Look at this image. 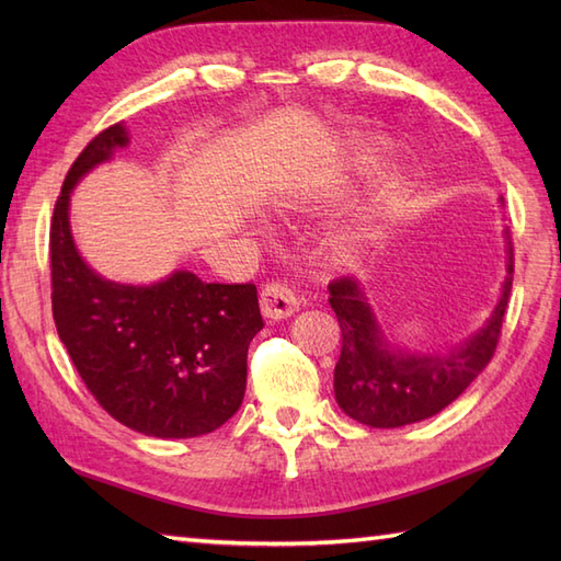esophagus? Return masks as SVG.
<instances>
[{"instance_id":"obj_1","label":"esophagus","mask_w":561,"mask_h":561,"mask_svg":"<svg viewBox=\"0 0 561 561\" xmlns=\"http://www.w3.org/2000/svg\"><path fill=\"white\" fill-rule=\"evenodd\" d=\"M299 294L291 287L287 279H272L262 287L260 294V308L262 316L270 320H279V318H289L291 313L299 311Z\"/></svg>"}]
</instances>
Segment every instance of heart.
<instances>
[{"label":"heart","instance_id":"b5f03b06","mask_svg":"<svg viewBox=\"0 0 561 561\" xmlns=\"http://www.w3.org/2000/svg\"><path fill=\"white\" fill-rule=\"evenodd\" d=\"M342 250H350V243H342Z\"/></svg>","mask_w":561,"mask_h":561}]
</instances>
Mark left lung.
Returning a JSON list of instances; mask_svg holds the SVG:
<instances>
[{"label":"left lung","mask_w":561,"mask_h":561,"mask_svg":"<svg viewBox=\"0 0 561 561\" xmlns=\"http://www.w3.org/2000/svg\"><path fill=\"white\" fill-rule=\"evenodd\" d=\"M508 274L502 299L486 325L448 354H408L390 347L354 277L330 282V306L342 330L335 366V398L352 420L396 428L428 420L456 400L492 362L514 282V248L508 241Z\"/></svg>","instance_id":"1"}]
</instances>
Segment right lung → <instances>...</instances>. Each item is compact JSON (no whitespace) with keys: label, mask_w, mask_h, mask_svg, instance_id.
<instances>
[{"label":"right lung","mask_w":561,"mask_h":561,"mask_svg":"<svg viewBox=\"0 0 561 561\" xmlns=\"http://www.w3.org/2000/svg\"><path fill=\"white\" fill-rule=\"evenodd\" d=\"M129 141L123 123L71 163L53 211V318L83 386L113 420L157 438L229 422L245 396L248 344L262 330L255 284H207L178 270L151 287L99 277L77 253L69 193Z\"/></svg>","instance_id":"obj_1"}]
</instances>
